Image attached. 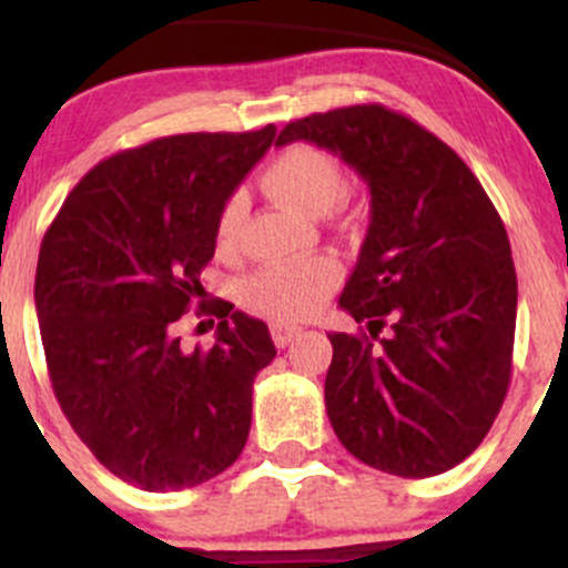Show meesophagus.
I'll return each instance as SVG.
<instances>
[{
    "mask_svg": "<svg viewBox=\"0 0 568 568\" xmlns=\"http://www.w3.org/2000/svg\"><path fill=\"white\" fill-rule=\"evenodd\" d=\"M298 334H302V331H298V328H288V325H272V338H275L277 347H288V344Z\"/></svg>",
    "mask_w": 568,
    "mask_h": 568,
    "instance_id": "obj_1",
    "label": "esophagus"
}]
</instances>
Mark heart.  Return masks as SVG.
Masks as SVG:
<instances>
[{
  "mask_svg": "<svg viewBox=\"0 0 568 568\" xmlns=\"http://www.w3.org/2000/svg\"><path fill=\"white\" fill-rule=\"evenodd\" d=\"M262 184L272 200L296 207L306 216H323L344 197L342 165L323 149L293 143L266 162ZM243 221V200L232 197L216 224L219 251H232ZM342 272L334 258H312L304 264L266 266L245 283L243 296L251 310L275 323H296L323 306L336 288Z\"/></svg>",
  "mask_w": 568,
  "mask_h": 568,
  "instance_id": "heart-1",
  "label": "heart"
}]
</instances>
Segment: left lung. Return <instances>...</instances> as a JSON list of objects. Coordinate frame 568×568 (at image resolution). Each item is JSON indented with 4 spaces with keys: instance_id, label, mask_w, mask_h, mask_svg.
<instances>
[{
    "instance_id": "1",
    "label": "left lung",
    "mask_w": 568,
    "mask_h": 568,
    "mask_svg": "<svg viewBox=\"0 0 568 568\" xmlns=\"http://www.w3.org/2000/svg\"><path fill=\"white\" fill-rule=\"evenodd\" d=\"M291 141L334 152L371 192L368 234L338 296L369 334L328 336L336 438L400 478L452 470L486 438L510 384L518 277L497 207L452 146L382 103L293 120L277 146Z\"/></svg>"
}]
</instances>
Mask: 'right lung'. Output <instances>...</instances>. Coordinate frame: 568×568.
Wrapping results in <instances>:
<instances>
[{
  "instance_id": "1",
  "label": "right lung",
  "mask_w": 568,
  "mask_h": 568,
  "mask_svg": "<svg viewBox=\"0 0 568 568\" xmlns=\"http://www.w3.org/2000/svg\"><path fill=\"white\" fill-rule=\"evenodd\" d=\"M277 128L154 139L98 162L39 247L34 302L53 393L116 478L181 491L234 465L251 429L253 379L275 361L266 323L230 302L216 344L175 334L216 253L226 200Z\"/></svg>"
}]
</instances>
